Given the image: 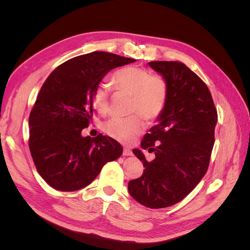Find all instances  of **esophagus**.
Segmentation results:
<instances>
[{"mask_svg": "<svg viewBox=\"0 0 250 250\" xmlns=\"http://www.w3.org/2000/svg\"><path fill=\"white\" fill-rule=\"evenodd\" d=\"M123 155L124 156H130V155H132V151L129 148H124Z\"/></svg>", "mask_w": 250, "mask_h": 250, "instance_id": "obj_1", "label": "esophagus"}]
</instances>
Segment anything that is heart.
I'll return each mask as SVG.
<instances>
[{
	"instance_id": "1",
	"label": "heart",
	"mask_w": 250,
	"mask_h": 250,
	"mask_svg": "<svg viewBox=\"0 0 250 250\" xmlns=\"http://www.w3.org/2000/svg\"><path fill=\"white\" fill-rule=\"evenodd\" d=\"M113 85L118 92L132 96L131 112L128 118L115 117L107 121L104 130L109 137L121 143L129 144L146 128L145 121H154L160 117L169 98V83L160 74H153L146 67L126 66L112 75ZM110 89L105 83H99L94 90L95 107L106 113L110 107Z\"/></svg>"
}]
</instances>
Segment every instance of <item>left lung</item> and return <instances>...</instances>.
I'll return each mask as SVG.
<instances>
[{
    "label": "left lung",
    "mask_w": 250,
    "mask_h": 250,
    "mask_svg": "<svg viewBox=\"0 0 250 250\" xmlns=\"http://www.w3.org/2000/svg\"><path fill=\"white\" fill-rule=\"evenodd\" d=\"M149 64L167 79L169 98L158 123L141 143L154 152V160L148 162L141 150H132L145 170L128 183V191L143 206L163 208L183 200L206 175L218 116L208 87L185 63Z\"/></svg>",
    "instance_id": "8db88e82"
}]
</instances>
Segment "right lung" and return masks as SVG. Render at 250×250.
Listing matches in <instances>:
<instances>
[{
    "label": "right lung",
    "mask_w": 250,
    "mask_h": 250,
    "mask_svg": "<svg viewBox=\"0 0 250 250\" xmlns=\"http://www.w3.org/2000/svg\"><path fill=\"white\" fill-rule=\"evenodd\" d=\"M137 62L96 51L58 65L43 82L29 116V149L37 172L55 190L85 188L119 158L120 144L101 133L83 138L94 113L95 87L110 70Z\"/></svg>",
    "instance_id": "add662e5"
}]
</instances>
